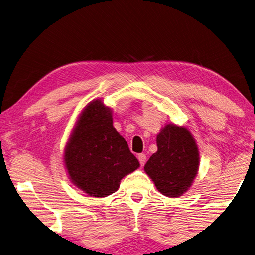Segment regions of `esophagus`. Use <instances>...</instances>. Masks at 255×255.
Masks as SVG:
<instances>
[{"instance_id":"obj_1","label":"esophagus","mask_w":255,"mask_h":255,"mask_svg":"<svg viewBox=\"0 0 255 255\" xmlns=\"http://www.w3.org/2000/svg\"><path fill=\"white\" fill-rule=\"evenodd\" d=\"M138 161H139L141 166H144V164L146 163V155L145 154H139V155H138Z\"/></svg>"}]
</instances>
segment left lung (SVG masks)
Masks as SVG:
<instances>
[{
  "mask_svg": "<svg viewBox=\"0 0 255 255\" xmlns=\"http://www.w3.org/2000/svg\"><path fill=\"white\" fill-rule=\"evenodd\" d=\"M157 152L144 170L162 195L176 198L191 187L199 169V149L187 128L167 124L156 137Z\"/></svg>",
  "mask_w": 255,
  "mask_h": 255,
  "instance_id": "8db88e82",
  "label": "left lung"
}]
</instances>
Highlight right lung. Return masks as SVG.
Instances as JSON below:
<instances>
[{
    "label": "right lung",
    "instance_id": "right-lung-1",
    "mask_svg": "<svg viewBox=\"0 0 255 255\" xmlns=\"http://www.w3.org/2000/svg\"><path fill=\"white\" fill-rule=\"evenodd\" d=\"M73 183L89 196L116 192L120 181L139 167L127 141L112 126V111L100 99L82 110L64 153Z\"/></svg>",
    "mask_w": 255,
    "mask_h": 255
}]
</instances>
